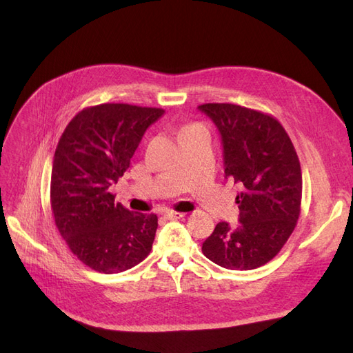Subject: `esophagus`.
Here are the masks:
<instances>
[{
	"instance_id": "1",
	"label": "esophagus",
	"mask_w": 353,
	"mask_h": 353,
	"mask_svg": "<svg viewBox=\"0 0 353 353\" xmlns=\"http://www.w3.org/2000/svg\"><path fill=\"white\" fill-rule=\"evenodd\" d=\"M165 216H166L168 219H170V221H174V219L184 218L185 213H183V212H175V210H168V212L165 213Z\"/></svg>"
}]
</instances>
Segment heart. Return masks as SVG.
I'll use <instances>...</instances> for the list:
<instances>
[{"mask_svg":"<svg viewBox=\"0 0 353 353\" xmlns=\"http://www.w3.org/2000/svg\"><path fill=\"white\" fill-rule=\"evenodd\" d=\"M193 126H199V125H190V126L185 128V130H188V128H193ZM185 130H184V131H185Z\"/></svg>","mask_w":353,"mask_h":353,"instance_id":"b5f03b06","label":"heart"}]
</instances>
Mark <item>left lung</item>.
Listing matches in <instances>:
<instances>
[{
    "label": "left lung",
    "mask_w": 353,
    "mask_h": 353,
    "mask_svg": "<svg viewBox=\"0 0 353 353\" xmlns=\"http://www.w3.org/2000/svg\"><path fill=\"white\" fill-rule=\"evenodd\" d=\"M216 125L225 176L243 187L236 197L240 225L219 222L201 245L208 259L248 271L275 258L292 236L302 201V170L283 125L258 110L230 103L199 105Z\"/></svg>",
    "instance_id": "1"
}]
</instances>
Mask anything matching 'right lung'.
Returning a JSON list of instances; mask_svg holds the SVG:
<instances>
[{"label": "right lung", "mask_w": 353, "mask_h": 353, "mask_svg": "<svg viewBox=\"0 0 353 353\" xmlns=\"http://www.w3.org/2000/svg\"><path fill=\"white\" fill-rule=\"evenodd\" d=\"M163 109L105 103L81 110L57 144L51 210L70 252L91 270L117 274L143 262L157 230L154 213L114 203L110 185L130 168L147 128Z\"/></svg>", "instance_id": "right-lung-1"}]
</instances>
